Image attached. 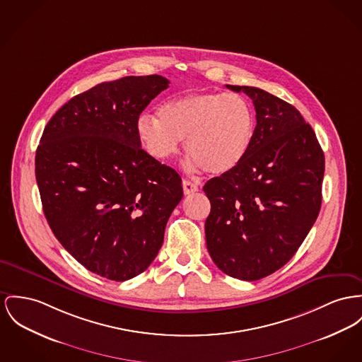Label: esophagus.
Masks as SVG:
<instances>
[{
	"label": "esophagus",
	"mask_w": 362,
	"mask_h": 362,
	"mask_svg": "<svg viewBox=\"0 0 362 362\" xmlns=\"http://www.w3.org/2000/svg\"><path fill=\"white\" fill-rule=\"evenodd\" d=\"M182 188H184V193L185 194H191V193L197 192L199 191V187L196 184H193L188 180H184L182 181Z\"/></svg>",
	"instance_id": "esophagus-1"
}]
</instances>
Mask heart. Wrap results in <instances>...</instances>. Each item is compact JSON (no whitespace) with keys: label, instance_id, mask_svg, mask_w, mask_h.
<instances>
[{"label":"heart","instance_id":"obj_1","mask_svg":"<svg viewBox=\"0 0 362 362\" xmlns=\"http://www.w3.org/2000/svg\"><path fill=\"white\" fill-rule=\"evenodd\" d=\"M137 134L145 151L163 162L173 158L184 139L189 169L223 174L235 169L254 137L255 118L244 97L233 93H191L163 103L158 118L144 114Z\"/></svg>","mask_w":362,"mask_h":362}]
</instances>
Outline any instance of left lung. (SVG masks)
Segmentation results:
<instances>
[{
    "instance_id": "obj_1",
    "label": "left lung",
    "mask_w": 362,
    "mask_h": 362,
    "mask_svg": "<svg viewBox=\"0 0 362 362\" xmlns=\"http://www.w3.org/2000/svg\"><path fill=\"white\" fill-rule=\"evenodd\" d=\"M252 100L257 126L235 169L206 182V243L225 274L255 281L286 265L321 209L325 170L315 133L287 101L259 88L226 85Z\"/></svg>"
}]
</instances>
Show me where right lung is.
<instances>
[{"instance_id": "obj_1", "label": "right lung", "mask_w": 362, "mask_h": 362, "mask_svg": "<svg viewBox=\"0 0 362 362\" xmlns=\"http://www.w3.org/2000/svg\"><path fill=\"white\" fill-rule=\"evenodd\" d=\"M169 83L160 75L98 83L50 118L37 148L35 178L53 235L108 280L133 279L152 264L184 194L178 173L145 152L136 129Z\"/></svg>"}]
</instances>
